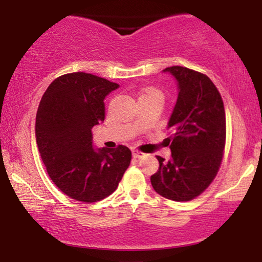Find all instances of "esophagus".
I'll use <instances>...</instances> for the list:
<instances>
[{"label":"esophagus","mask_w":262,"mask_h":262,"mask_svg":"<svg viewBox=\"0 0 262 262\" xmlns=\"http://www.w3.org/2000/svg\"><path fill=\"white\" fill-rule=\"evenodd\" d=\"M132 155H134V157H136V159H142V157L145 156V154L141 151H132Z\"/></svg>","instance_id":"esophagus-1"}]
</instances>
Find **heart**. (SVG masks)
<instances>
[{"label":"heart","mask_w":262,"mask_h":262,"mask_svg":"<svg viewBox=\"0 0 262 262\" xmlns=\"http://www.w3.org/2000/svg\"><path fill=\"white\" fill-rule=\"evenodd\" d=\"M150 93H160V92H157V91H154V89H149V91H146L144 94H150Z\"/></svg>","instance_id":"1"}]
</instances>
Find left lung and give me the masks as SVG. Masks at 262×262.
Instances as JSON below:
<instances>
[{
    "label": "left lung",
    "mask_w": 262,
    "mask_h": 262,
    "mask_svg": "<svg viewBox=\"0 0 262 262\" xmlns=\"http://www.w3.org/2000/svg\"><path fill=\"white\" fill-rule=\"evenodd\" d=\"M163 73L177 81L178 99L168 120L171 156L150 178L155 191L174 202H188L209 187L220 169L225 145V111L216 85L206 75L184 67Z\"/></svg>",
    "instance_id": "8db88e82"
}]
</instances>
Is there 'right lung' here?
<instances>
[{"mask_svg": "<svg viewBox=\"0 0 262 262\" xmlns=\"http://www.w3.org/2000/svg\"><path fill=\"white\" fill-rule=\"evenodd\" d=\"M119 84L92 74L56 78L39 103L35 139L49 177L68 196L93 203L116 191L130 166L127 146L98 148L92 128L105 120V99Z\"/></svg>", "mask_w": 262, "mask_h": 262, "instance_id": "add662e5", "label": "right lung"}]
</instances>
